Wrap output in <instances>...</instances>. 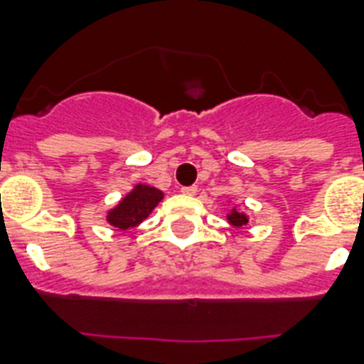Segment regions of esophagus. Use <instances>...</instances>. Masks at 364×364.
<instances>
[{
  "instance_id": "obj_1",
  "label": "esophagus",
  "mask_w": 364,
  "mask_h": 364,
  "mask_svg": "<svg viewBox=\"0 0 364 364\" xmlns=\"http://www.w3.org/2000/svg\"><path fill=\"white\" fill-rule=\"evenodd\" d=\"M181 193L185 194V196H194V194L198 193V187H194V185H191V187H183Z\"/></svg>"
}]
</instances>
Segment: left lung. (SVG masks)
Wrapping results in <instances>:
<instances>
[{
  "instance_id": "left-lung-1",
  "label": "left lung",
  "mask_w": 364,
  "mask_h": 364,
  "mask_svg": "<svg viewBox=\"0 0 364 364\" xmlns=\"http://www.w3.org/2000/svg\"><path fill=\"white\" fill-rule=\"evenodd\" d=\"M228 223H230L232 227H243V225H247V217L243 215L242 211L232 210L228 213Z\"/></svg>"
}]
</instances>
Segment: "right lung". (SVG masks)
I'll list each match as a JSON object with an SVG mask.
<instances>
[{"instance_id": "add662e5", "label": "right lung", "mask_w": 364, "mask_h": 364, "mask_svg": "<svg viewBox=\"0 0 364 364\" xmlns=\"http://www.w3.org/2000/svg\"><path fill=\"white\" fill-rule=\"evenodd\" d=\"M162 196L164 194L160 193L159 188L149 187V185H136L132 188V193L126 194L119 205L107 213V221L121 230H130L137 227L143 219H147Z\"/></svg>"}]
</instances>
